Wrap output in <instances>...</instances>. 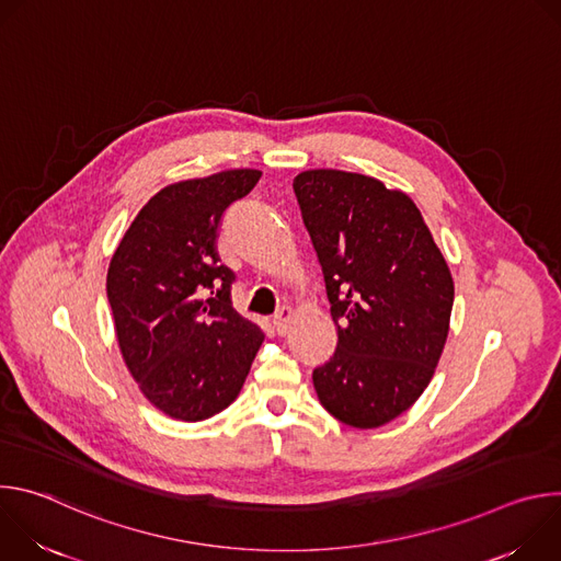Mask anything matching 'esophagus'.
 Returning <instances> with one entry per match:
<instances>
[{
    "mask_svg": "<svg viewBox=\"0 0 561 561\" xmlns=\"http://www.w3.org/2000/svg\"><path fill=\"white\" fill-rule=\"evenodd\" d=\"M290 319H293V312L288 306H282L279 312L273 317V329L277 335H286L288 329H290Z\"/></svg>",
    "mask_w": 561,
    "mask_h": 561,
    "instance_id": "obj_1",
    "label": "esophagus"
}]
</instances>
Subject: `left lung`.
I'll return each instance as SVG.
<instances>
[{"label": "left lung", "mask_w": 561, "mask_h": 561, "mask_svg": "<svg viewBox=\"0 0 561 561\" xmlns=\"http://www.w3.org/2000/svg\"><path fill=\"white\" fill-rule=\"evenodd\" d=\"M293 191L337 327L333 357L312 370L317 397L342 424L383 426L417 402L442 357L448 264L413 199L375 178L317 169Z\"/></svg>", "instance_id": "8db88e82"}]
</instances>
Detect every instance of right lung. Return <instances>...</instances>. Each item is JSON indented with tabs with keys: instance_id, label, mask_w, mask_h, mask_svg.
Segmentation results:
<instances>
[{
	"instance_id": "1",
	"label": "right lung",
	"mask_w": 561,
	"mask_h": 561,
	"mask_svg": "<svg viewBox=\"0 0 561 561\" xmlns=\"http://www.w3.org/2000/svg\"><path fill=\"white\" fill-rule=\"evenodd\" d=\"M262 173L221 171L159 191L137 213L106 277L122 357L148 402L202 422L234 402L264 333L230 301L234 273L219 264L226 208Z\"/></svg>"
}]
</instances>
